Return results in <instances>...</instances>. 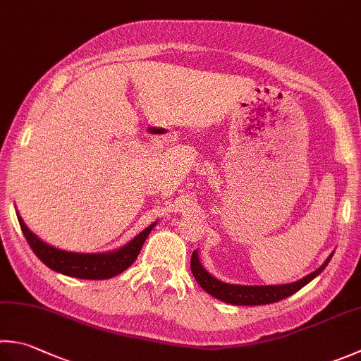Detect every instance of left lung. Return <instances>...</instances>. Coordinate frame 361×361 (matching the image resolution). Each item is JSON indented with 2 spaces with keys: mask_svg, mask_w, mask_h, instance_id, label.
I'll return each mask as SVG.
<instances>
[{
  "mask_svg": "<svg viewBox=\"0 0 361 361\" xmlns=\"http://www.w3.org/2000/svg\"><path fill=\"white\" fill-rule=\"evenodd\" d=\"M334 257V253L326 259L319 269H316L307 277H303L299 281H294V283H286V285H269V286H247V285H230L225 283V281L217 280L213 277L209 272L204 271L199 259V253L197 250L190 257V271L194 274V279L197 280L204 291L213 295V298L231 303V305H266V303H274L279 300H283L294 293H298L300 288L310 283L314 277H317L329 261Z\"/></svg>",
  "mask_w": 361,
  "mask_h": 361,
  "instance_id": "left-lung-1",
  "label": "left lung"
}]
</instances>
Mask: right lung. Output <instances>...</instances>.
Listing matches in <instances>:
<instances>
[{"mask_svg": "<svg viewBox=\"0 0 361 361\" xmlns=\"http://www.w3.org/2000/svg\"><path fill=\"white\" fill-rule=\"evenodd\" d=\"M18 222L27 244L31 245L32 252L37 255L42 263L48 266L49 269L68 275V277L86 280L111 279L114 277V275H118L128 269L134 261H136L147 236L150 235V231L153 230L154 225H157V222L152 224L150 227H147L144 231H140L136 238L131 239L128 244H125L123 247H120V249L114 252L76 253L56 249V247L44 243L26 227V224L20 216Z\"/></svg>", "mask_w": 361, "mask_h": 361, "instance_id": "right-lung-1", "label": "right lung"}]
</instances>
